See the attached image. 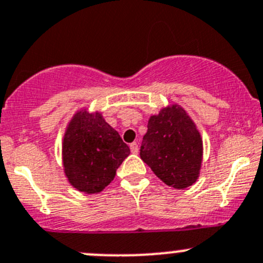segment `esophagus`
Segmentation results:
<instances>
[{
  "label": "esophagus",
  "mask_w": 263,
  "mask_h": 263,
  "mask_svg": "<svg viewBox=\"0 0 263 263\" xmlns=\"http://www.w3.org/2000/svg\"><path fill=\"white\" fill-rule=\"evenodd\" d=\"M130 151H132V153L137 155L138 151H139V147H138V143H135V142L132 143V144H130Z\"/></svg>",
  "instance_id": "1"
}]
</instances>
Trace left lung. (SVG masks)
Returning a JSON list of instances; mask_svg holds the SVG:
<instances>
[{
    "label": "left lung",
    "mask_w": 263,
    "mask_h": 263,
    "mask_svg": "<svg viewBox=\"0 0 263 263\" xmlns=\"http://www.w3.org/2000/svg\"><path fill=\"white\" fill-rule=\"evenodd\" d=\"M140 145V158L168 186L184 189L196 183L202 165V138L180 106L151 116Z\"/></svg>",
    "instance_id": "1"
}]
</instances>
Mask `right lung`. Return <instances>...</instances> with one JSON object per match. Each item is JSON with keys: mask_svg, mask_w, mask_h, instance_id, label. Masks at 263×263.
Returning <instances> with one entry per match:
<instances>
[{"mask_svg": "<svg viewBox=\"0 0 263 263\" xmlns=\"http://www.w3.org/2000/svg\"><path fill=\"white\" fill-rule=\"evenodd\" d=\"M129 153L128 144L100 112L78 111L62 142L65 175L78 191L100 193L114 180Z\"/></svg>", "mask_w": 263, "mask_h": 263, "instance_id": "right-lung-1", "label": "right lung"}]
</instances>
